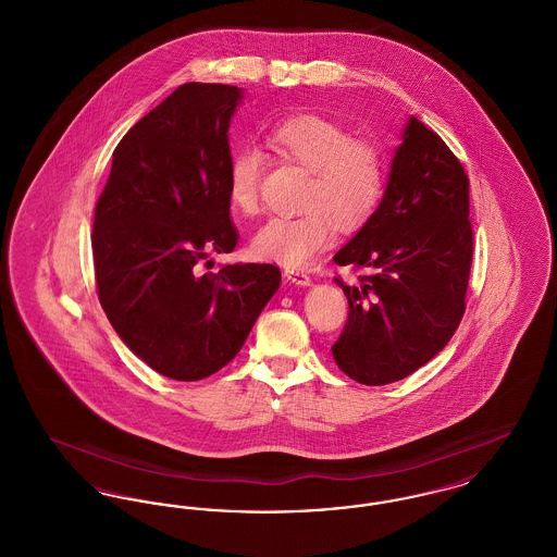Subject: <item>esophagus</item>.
Wrapping results in <instances>:
<instances>
[{
  "label": "esophagus",
  "mask_w": 557,
  "mask_h": 557,
  "mask_svg": "<svg viewBox=\"0 0 557 557\" xmlns=\"http://www.w3.org/2000/svg\"><path fill=\"white\" fill-rule=\"evenodd\" d=\"M284 275L296 286H309L311 284V277L302 269H286Z\"/></svg>",
  "instance_id": "34e87169"
}]
</instances>
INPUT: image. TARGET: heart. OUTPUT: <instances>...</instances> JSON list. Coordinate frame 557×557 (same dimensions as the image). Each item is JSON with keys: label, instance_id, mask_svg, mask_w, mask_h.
Returning <instances> with one entry per match:
<instances>
[{"label": "heart", "instance_id": "heart-1", "mask_svg": "<svg viewBox=\"0 0 557 557\" xmlns=\"http://www.w3.org/2000/svg\"><path fill=\"white\" fill-rule=\"evenodd\" d=\"M269 148L309 173L298 205L302 211L271 216L252 236V252L280 265L309 263L334 230L355 232L377 211L386 187V159L368 137L318 114L284 121L267 137ZM227 194L232 207L252 216L261 209V157L239 148L230 160Z\"/></svg>", "mask_w": 557, "mask_h": 557}]
</instances>
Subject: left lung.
<instances>
[{"label": "left lung", "mask_w": 557, "mask_h": 557, "mask_svg": "<svg viewBox=\"0 0 557 557\" xmlns=\"http://www.w3.org/2000/svg\"><path fill=\"white\" fill-rule=\"evenodd\" d=\"M470 180L438 133L411 116L377 211L334 257L370 269L357 286L336 282L348 318L332 346L348 377L382 386L441 352L466 311L474 252Z\"/></svg>", "instance_id": "obj_1"}]
</instances>
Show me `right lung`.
Returning <instances> with one entry per match:
<instances>
[{"instance_id":"right-lung-1","label":"right lung","mask_w":557,"mask_h":557,"mask_svg":"<svg viewBox=\"0 0 557 557\" xmlns=\"http://www.w3.org/2000/svg\"><path fill=\"white\" fill-rule=\"evenodd\" d=\"M239 98L236 85L177 87L119 141L94 212L108 321L141 361L180 382L227 366L282 280L269 263L200 269L209 252L238 244L227 129Z\"/></svg>"}]
</instances>
